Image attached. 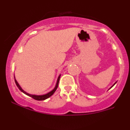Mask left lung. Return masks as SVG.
<instances>
[{
    "label": "left lung",
    "instance_id": "obj_1",
    "mask_svg": "<svg viewBox=\"0 0 130 130\" xmlns=\"http://www.w3.org/2000/svg\"><path fill=\"white\" fill-rule=\"evenodd\" d=\"M116 83H117V82H116V83H114V85H113V86H112V87H113V86H114V85L116 84ZM111 88H110V89H111Z\"/></svg>",
    "mask_w": 130,
    "mask_h": 130
}]
</instances>
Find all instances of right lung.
I'll list each match as a JSON object with an SVG mask.
<instances>
[{
  "label": "right lung",
  "instance_id": "add662e5",
  "mask_svg": "<svg viewBox=\"0 0 130 130\" xmlns=\"http://www.w3.org/2000/svg\"><path fill=\"white\" fill-rule=\"evenodd\" d=\"M60 75H59V76L58 77L57 80V83H56V87H54V89L53 90L51 91V92H48V93H47L44 94V95H32V94H29V93H27L26 92H25V91L21 87V86H19V84H18V82H17V80H16L15 77H14V80H15V83H16V86H17V87H18V89L21 91L22 92H23L24 93H25V94H26V95H28V96H30V97L33 98H34V99L36 100L41 101V100H44L47 99V98H48L49 97H50V96H52V95H53V94H54V92H56V90H57V87H58V85H59V80H60Z\"/></svg>",
  "mask_w": 130,
  "mask_h": 130
}]
</instances>
